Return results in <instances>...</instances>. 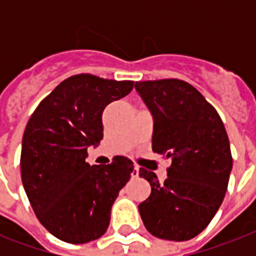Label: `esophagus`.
<instances>
[{
  "label": "esophagus",
  "mask_w": 256,
  "mask_h": 256,
  "mask_svg": "<svg viewBox=\"0 0 256 256\" xmlns=\"http://www.w3.org/2000/svg\"><path fill=\"white\" fill-rule=\"evenodd\" d=\"M140 176V168H138V166H134V168H132V178H138Z\"/></svg>",
  "instance_id": "34e87169"
}]
</instances>
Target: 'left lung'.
<instances>
[{
    "label": "left lung",
    "mask_w": 256,
    "mask_h": 256,
    "mask_svg": "<svg viewBox=\"0 0 256 256\" xmlns=\"http://www.w3.org/2000/svg\"><path fill=\"white\" fill-rule=\"evenodd\" d=\"M154 116L152 152L170 158L168 178L140 168L152 194L140 204L146 230L160 239L188 240L214 218L232 168L230 142L215 108L188 82H136Z\"/></svg>",
    "instance_id": "1"
}]
</instances>
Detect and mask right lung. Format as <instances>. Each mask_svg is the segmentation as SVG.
Wrapping results in <instances>:
<instances>
[{
    "mask_svg": "<svg viewBox=\"0 0 256 256\" xmlns=\"http://www.w3.org/2000/svg\"><path fill=\"white\" fill-rule=\"evenodd\" d=\"M132 81L77 74L62 81L34 110L21 150V179L41 224L66 243L106 232L110 211L134 164L126 156L90 166L88 146L104 138L102 112L132 92Z\"/></svg>",
    "mask_w": 256,
    "mask_h": 256,
    "instance_id": "1",
    "label": "right lung"
}]
</instances>
